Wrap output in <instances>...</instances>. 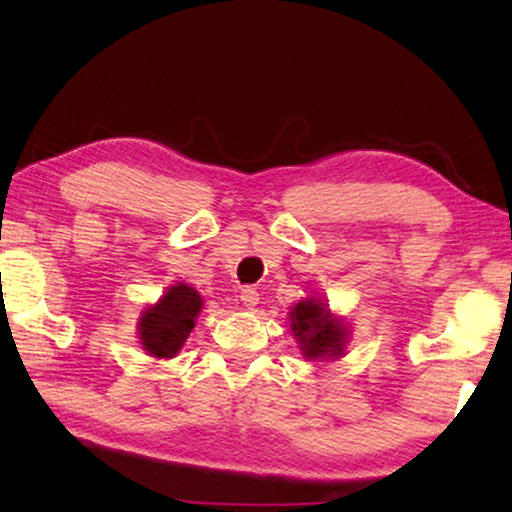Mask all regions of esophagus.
Segmentation results:
<instances>
[{"label": "esophagus", "mask_w": 512, "mask_h": 512, "mask_svg": "<svg viewBox=\"0 0 512 512\" xmlns=\"http://www.w3.org/2000/svg\"><path fill=\"white\" fill-rule=\"evenodd\" d=\"M239 298H241V302H244V307L253 309L257 302H259V293L253 287H246V289H241V296Z\"/></svg>", "instance_id": "obj_1"}]
</instances>
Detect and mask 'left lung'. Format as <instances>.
<instances>
[{"label": "left lung", "mask_w": 512, "mask_h": 512, "mask_svg": "<svg viewBox=\"0 0 512 512\" xmlns=\"http://www.w3.org/2000/svg\"><path fill=\"white\" fill-rule=\"evenodd\" d=\"M289 318L302 357L309 361L341 357L345 343H348V327L325 307V302L318 298L300 300L289 311Z\"/></svg>", "instance_id": "obj_1"}]
</instances>
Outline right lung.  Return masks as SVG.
Listing matches in <instances>:
<instances>
[{
  "label": "right lung",
  "instance_id": "obj_1",
  "mask_svg": "<svg viewBox=\"0 0 512 512\" xmlns=\"http://www.w3.org/2000/svg\"><path fill=\"white\" fill-rule=\"evenodd\" d=\"M203 309V298L185 282L173 284L167 293L142 311L137 334L142 348L155 359H171L183 348L192 334L196 318Z\"/></svg>",
  "mask_w": 512,
  "mask_h": 512
}]
</instances>
